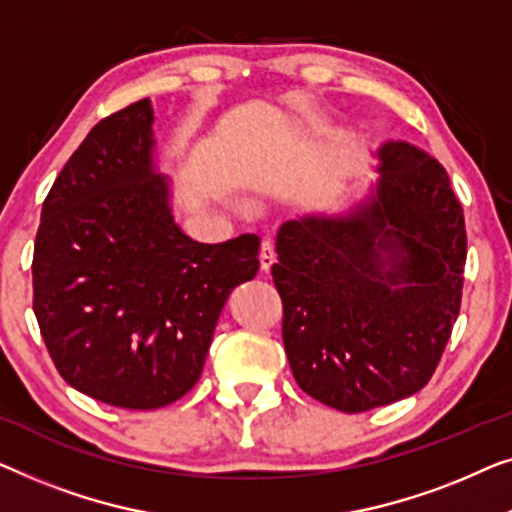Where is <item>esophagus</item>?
Returning a JSON list of instances; mask_svg holds the SVG:
<instances>
[{
    "label": "esophagus",
    "instance_id": "34e87169",
    "mask_svg": "<svg viewBox=\"0 0 512 512\" xmlns=\"http://www.w3.org/2000/svg\"><path fill=\"white\" fill-rule=\"evenodd\" d=\"M273 264H276V250H273V243L262 241V250H259V266H262L264 273H269Z\"/></svg>",
    "mask_w": 512,
    "mask_h": 512
}]
</instances>
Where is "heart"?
<instances>
[{
  "label": "heart",
  "instance_id": "1",
  "mask_svg": "<svg viewBox=\"0 0 512 512\" xmlns=\"http://www.w3.org/2000/svg\"><path fill=\"white\" fill-rule=\"evenodd\" d=\"M304 125H311V118H304Z\"/></svg>",
  "mask_w": 512,
  "mask_h": 512
}]
</instances>
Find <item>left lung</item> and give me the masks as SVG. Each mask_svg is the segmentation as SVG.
Instances as JSON below:
<instances>
[{
  "label": "left lung",
  "instance_id": "1",
  "mask_svg": "<svg viewBox=\"0 0 512 512\" xmlns=\"http://www.w3.org/2000/svg\"><path fill=\"white\" fill-rule=\"evenodd\" d=\"M376 157L369 197L285 222L271 269L294 380L343 413L420 392L462 304L466 229L448 171L408 141Z\"/></svg>",
  "mask_w": 512,
  "mask_h": 512
}]
</instances>
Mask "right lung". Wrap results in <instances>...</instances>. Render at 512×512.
<instances>
[{"label": "right lung", "instance_id": "1", "mask_svg": "<svg viewBox=\"0 0 512 512\" xmlns=\"http://www.w3.org/2000/svg\"><path fill=\"white\" fill-rule=\"evenodd\" d=\"M150 99L97 122L64 164L34 241V315L60 376L118 408L174 403L197 383L227 297L259 239L197 243L157 171Z\"/></svg>", "mask_w": 512, "mask_h": 512}]
</instances>
